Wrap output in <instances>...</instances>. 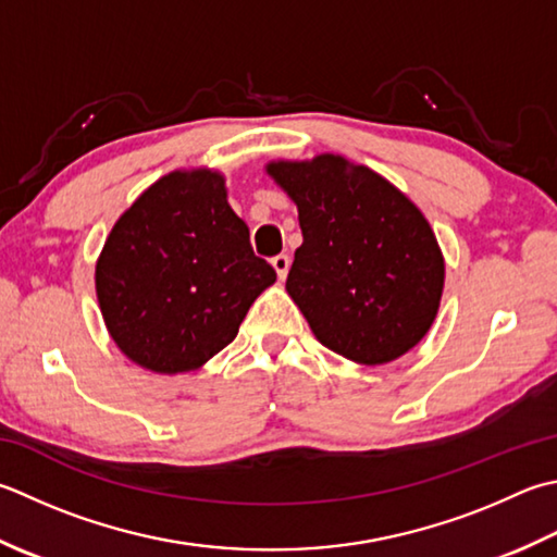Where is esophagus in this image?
Listing matches in <instances>:
<instances>
[{"label":"esophagus","mask_w":557,"mask_h":557,"mask_svg":"<svg viewBox=\"0 0 557 557\" xmlns=\"http://www.w3.org/2000/svg\"><path fill=\"white\" fill-rule=\"evenodd\" d=\"M272 268H275V272H277V277H280V280H285V277H287V272H289V256L280 253V256L272 258Z\"/></svg>","instance_id":"1"}]
</instances>
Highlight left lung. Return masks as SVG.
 Segmentation results:
<instances>
[{
	"label": "left lung",
	"instance_id": "left-lung-1",
	"mask_svg": "<svg viewBox=\"0 0 557 557\" xmlns=\"http://www.w3.org/2000/svg\"><path fill=\"white\" fill-rule=\"evenodd\" d=\"M268 176L299 210L287 294L315 341L357 364H388L437 319L444 256L406 193L341 154L270 161Z\"/></svg>",
	"mask_w": 557,
	"mask_h": 557
}]
</instances>
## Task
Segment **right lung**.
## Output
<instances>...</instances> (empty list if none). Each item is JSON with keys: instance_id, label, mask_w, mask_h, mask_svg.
Here are the masks:
<instances>
[{"instance_id": "obj_1", "label": "right lung", "mask_w": 557, "mask_h": 557, "mask_svg": "<svg viewBox=\"0 0 557 557\" xmlns=\"http://www.w3.org/2000/svg\"><path fill=\"white\" fill-rule=\"evenodd\" d=\"M277 280L214 169H178L120 214L96 260L106 329L129 362L185 374L224 350Z\"/></svg>"}]
</instances>
